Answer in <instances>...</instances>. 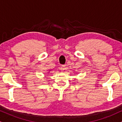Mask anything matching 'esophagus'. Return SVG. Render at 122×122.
<instances>
[{
  "label": "esophagus",
  "instance_id": "34e87169",
  "mask_svg": "<svg viewBox=\"0 0 122 122\" xmlns=\"http://www.w3.org/2000/svg\"><path fill=\"white\" fill-rule=\"evenodd\" d=\"M65 66L64 65H63V66H61V70H62V71H64V70H65Z\"/></svg>",
  "mask_w": 122,
  "mask_h": 122
}]
</instances>
